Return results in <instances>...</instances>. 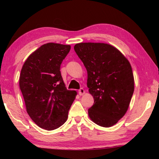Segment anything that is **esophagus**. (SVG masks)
Returning a JSON list of instances; mask_svg holds the SVG:
<instances>
[{"mask_svg": "<svg viewBox=\"0 0 159 159\" xmlns=\"http://www.w3.org/2000/svg\"><path fill=\"white\" fill-rule=\"evenodd\" d=\"M85 90H84V89H83V88H81V89H80L79 90V95H80V96H82V95H83L85 94Z\"/></svg>", "mask_w": 159, "mask_h": 159, "instance_id": "1", "label": "esophagus"}]
</instances>
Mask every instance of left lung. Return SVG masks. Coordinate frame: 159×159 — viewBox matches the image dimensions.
<instances>
[{
	"mask_svg": "<svg viewBox=\"0 0 159 159\" xmlns=\"http://www.w3.org/2000/svg\"><path fill=\"white\" fill-rule=\"evenodd\" d=\"M74 50L88 72L87 85L94 98L88 116L109 128L127 112L134 82L130 62L116 48L103 43H80Z\"/></svg>",
	"mask_w": 159,
	"mask_h": 159,
	"instance_id": "left-lung-1",
	"label": "left lung"
}]
</instances>
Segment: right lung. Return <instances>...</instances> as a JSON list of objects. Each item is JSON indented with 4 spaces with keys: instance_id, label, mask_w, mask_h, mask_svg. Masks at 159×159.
Segmentation results:
<instances>
[{
    "instance_id": "add662e5",
    "label": "right lung",
    "mask_w": 159,
    "mask_h": 159,
    "mask_svg": "<svg viewBox=\"0 0 159 159\" xmlns=\"http://www.w3.org/2000/svg\"><path fill=\"white\" fill-rule=\"evenodd\" d=\"M70 49L69 45H43L29 56L21 70L19 85L26 111L45 130H55L66 121L77 95L76 91L66 89L60 72Z\"/></svg>"
}]
</instances>
